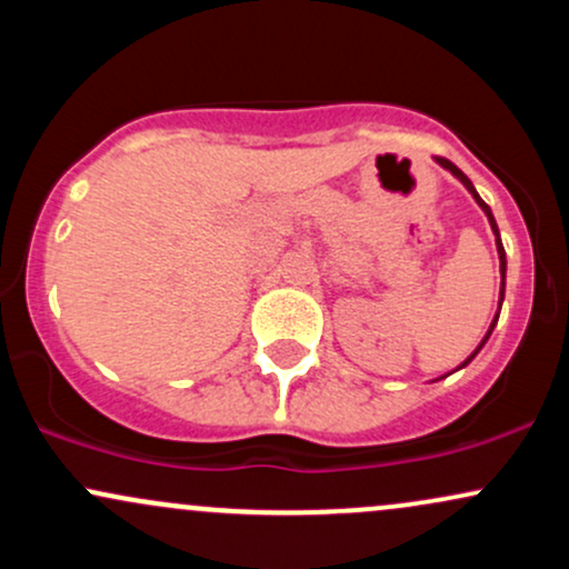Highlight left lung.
<instances>
[{
    "label": "left lung",
    "mask_w": 569,
    "mask_h": 569,
    "mask_svg": "<svg viewBox=\"0 0 569 569\" xmlns=\"http://www.w3.org/2000/svg\"><path fill=\"white\" fill-rule=\"evenodd\" d=\"M436 162H439V166H441V168H447V171H449V173H455V176H457V179H460V181H462V184H466V189H468V192H471V194H473V200H476V202H479V206H481V211H485V213H487L489 224H492V232H495V243H498V253H500V272H502V278H506V251H502V243H500V232H498V224H495V217H492V211H489V206H487V202H485V200H481V198H479V192H476V189H473V184H471V179H468V176H466V173H462V171H460V168H457V166H455V162H449L447 158H436ZM500 305H502V289H500ZM498 316H500V312H498ZM498 316H495V321H492V326H489L487 337H485V339H481V345H479V348H476V350H473V356H476V352H479L481 348H485V342H487V339H489V335H492L495 323H498ZM473 356H471V358H466V363H462V367H468V363H471V361H473ZM462 367H460V369H462Z\"/></svg>",
    "instance_id": "1"
}]
</instances>
